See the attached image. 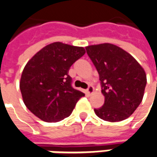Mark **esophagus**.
<instances>
[{"instance_id":"34e87169","label":"esophagus","mask_w":157,"mask_h":157,"mask_svg":"<svg viewBox=\"0 0 157 157\" xmlns=\"http://www.w3.org/2000/svg\"><path fill=\"white\" fill-rule=\"evenodd\" d=\"M93 92H94V87H93L92 86H89L88 88H87V90H86V93L89 94V95H91V94L93 93Z\"/></svg>"}]
</instances>
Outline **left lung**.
Instances as JSON below:
<instances>
[{
	"label": "left lung",
	"mask_w": 157,
	"mask_h": 157,
	"mask_svg": "<svg viewBox=\"0 0 157 157\" xmlns=\"http://www.w3.org/2000/svg\"><path fill=\"white\" fill-rule=\"evenodd\" d=\"M89 58L99 74L104 104L95 109L98 117L105 121L124 120L140 104L146 75L131 55L112 44L86 47Z\"/></svg>",
	"instance_id": "obj_1"
}]
</instances>
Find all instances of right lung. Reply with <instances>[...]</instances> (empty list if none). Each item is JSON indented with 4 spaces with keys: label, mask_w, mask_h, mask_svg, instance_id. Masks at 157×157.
Wrapping results in <instances>:
<instances>
[{
    "label": "right lung",
    "mask_w": 157,
    "mask_h": 157,
    "mask_svg": "<svg viewBox=\"0 0 157 157\" xmlns=\"http://www.w3.org/2000/svg\"><path fill=\"white\" fill-rule=\"evenodd\" d=\"M85 48L55 42L39 50L25 67L20 90L26 107L44 122H58L71 115L85 94L72 87L69 70Z\"/></svg>",
    "instance_id": "obj_1"
}]
</instances>
